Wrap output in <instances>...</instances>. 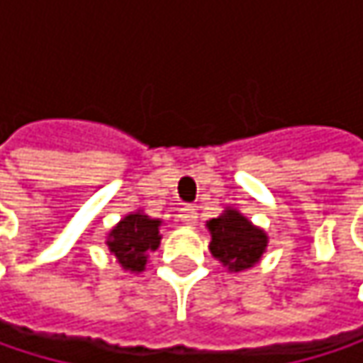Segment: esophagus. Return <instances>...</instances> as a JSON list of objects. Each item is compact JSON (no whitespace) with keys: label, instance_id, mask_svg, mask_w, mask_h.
Instances as JSON below:
<instances>
[{"label":"esophagus","instance_id":"obj_1","mask_svg":"<svg viewBox=\"0 0 363 363\" xmlns=\"http://www.w3.org/2000/svg\"><path fill=\"white\" fill-rule=\"evenodd\" d=\"M181 220L184 225H193V223L197 220V208H195V206H182Z\"/></svg>","mask_w":363,"mask_h":363}]
</instances>
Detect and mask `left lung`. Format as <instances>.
<instances>
[{
    "label": "left lung",
    "instance_id": "left-lung-1",
    "mask_svg": "<svg viewBox=\"0 0 363 363\" xmlns=\"http://www.w3.org/2000/svg\"><path fill=\"white\" fill-rule=\"evenodd\" d=\"M208 229L212 233L210 252L229 267V271L252 267L267 248V235L235 210H227L223 216L212 218Z\"/></svg>",
    "mask_w": 363,
    "mask_h": 363
}]
</instances>
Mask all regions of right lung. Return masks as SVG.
Masks as SVG:
<instances>
[{"label":"right lung","instance_id":"add662e5","mask_svg":"<svg viewBox=\"0 0 363 363\" xmlns=\"http://www.w3.org/2000/svg\"><path fill=\"white\" fill-rule=\"evenodd\" d=\"M160 220L143 212L128 214L109 233V250L128 271H143L147 254L160 246Z\"/></svg>","mask_w":363,"mask_h":363}]
</instances>
